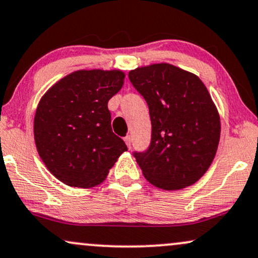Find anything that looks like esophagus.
Instances as JSON below:
<instances>
[{
	"instance_id": "obj_1",
	"label": "esophagus",
	"mask_w": 258,
	"mask_h": 258,
	"mask_svg": "<svg viewBox=\"0 0 258 258\" xmlns=\"http://www.w3.org/2000/svg\"><path fill=\"white\" fill-rule=\"evenodd\" d=\"M124 141H125L126 146H128L129 148L132 147V136H130V135H126L125 138H124Z\"/></svg>"
}]
</instances>
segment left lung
<instances>
[{
    "label": "left lung",
    "instance_id": "left-lung-1",
    "mask_svg": "<svg viewBox=\"0 0 258 258\" xmlns=\"http://www.w3.org/2000/svg\"><path fill=\"white\" fill-rule=\"evenodd\" d=\"M128 77L146 100L152 123L150 146L133 152L144 176L168 190L197 182L220 141V117L207 87L170 63L135 69Z\"/></svg>",
    "mask_w": 258,
    "mask_h": 258
}]
</instances>
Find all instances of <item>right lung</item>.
Listing matches in <instances>:
<instances>
[{
	"instance_id": "1",
	"label": "right lung",
	"mask_w": 258,
	"mask_h": 258,
	"mask_svg": "<svg viewBox=\"0 0 258 258\" xmlns=\"http://www.w3.org/2000/svg\"><path fill=\"white\" fill-rule=\"evenodd\" d=\"M120 71H76L44 94L33 134L38 154L57 180L72 187L99 184L128 150L112 132L107 102L123 86Z\"/></svg>"
}]
</instances>
